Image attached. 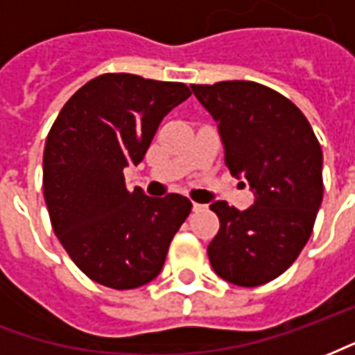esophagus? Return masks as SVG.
<instances>
[{
	"label": "esophagus",
	"mask_w": 355,
	"mask_h": 355,
	"mask_svg": "<svg viewBox=\"0 0 355 355\" xmlns=\"http://www.w3.org/2000/svg\"><path fill=\"white\" fill-rule=\"evenodd\" d=\"M192 209L193 211H201V209H205V205H203V203H196V201H193Z\"/></svg>",
	"instance_id": "34e87169"
}]
</instances>
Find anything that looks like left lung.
<instances>
[{
  "instance_id": "8db88e82",
  "label": "left lung",
  "mask_w": 355,
  "mask_h": 355,
  "mask_svg": "<svg viewBox=\"0 0 355 355\" xmlns=\"http://www.w3.org/2000/svg\"><path fill=\"white\" fill-rule=\"evenodd\" d=\"M215 117L232 175L243 177L254 205H211L220 228L209 243L211 266L226 282L259 287L297 261L323 200V154L312 125L293 102L254 81L192 85Z\"/></svg>"
}]
</instances>
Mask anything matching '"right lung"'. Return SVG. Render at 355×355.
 I'll use <instances>...</instances> for the list:
<instances>
[{
  "mask_svg": "<svg viewBox=\"0 0 355 355\" xmlns=\"http://www.w3.org/2000/svg\"><path fill=\"white\" fill-rule=\"evenodd\" d=\"M178 81L102 73L70 96L43 150L51 226L83 274L110 289H137L162 272L192 201L129 192L123 169L144 159L162 119L190 96Z\"/></svg>",
  "mask_w": 355,
  "mask_h": 355,
  "instance_id": "obj_1",
  "label": "right lung"
}]
</instances>
